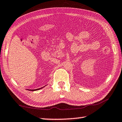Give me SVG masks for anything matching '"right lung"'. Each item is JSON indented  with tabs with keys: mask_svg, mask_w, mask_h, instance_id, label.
<instances>
[{
	"mask_svg": "<svg viewBox=\"0 0 122 122\" xmlns=\"http://www.w3.org/2000/svg\"><path fill=\"white\" fill-rule=\"evenodd\" d=\"M43 88V87H42V88H39V89H28V90H30V91H33V92H34V91H36V90H40L41 89H42Z\"/></svg>",
	"mask_w": 122,
	"mask_h": 122,
	"instance_id": "obj_1",
	"label": "right lung"
}]
</instances>
